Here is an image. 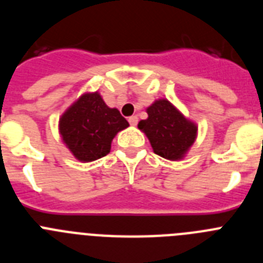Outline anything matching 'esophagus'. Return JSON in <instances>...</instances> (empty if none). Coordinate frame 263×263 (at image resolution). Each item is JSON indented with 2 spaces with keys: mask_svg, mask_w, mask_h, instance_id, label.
Listing matches in <instances>:
<instances>
[{
  "mask_svg": "<svg viewBox=\"0 0 263 263\" xmlns=\"http://www.w3.org/2000/svg\"><path fill=\"white\" fill-rule=\"evenodd\" d=\"M137 122H138V117H137V116H132V117H129V124L132 125V126H136Z\"/></svg>",
  "mask_w": 263,
  "mask_h": 263,
  "instance_id": "esophagus-1",
  "label": "esophagus"
}]
</instances>
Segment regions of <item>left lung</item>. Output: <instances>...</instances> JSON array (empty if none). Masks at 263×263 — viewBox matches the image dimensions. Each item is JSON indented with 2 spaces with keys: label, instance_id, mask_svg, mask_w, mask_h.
<instances>
[{
  "label": "left lung",
  "instance_id": "1",
  "mask_svg": "<svg viewBox=\"0 0 263 263\" xmlns=\"http://www.w3.org/2000/svg\"><path fill=\"white\" fill-rule=\"evenodd\" d=\"M147 118L138 122L153 152L168 160H182L197 137V125L188 120L167 99H158L146 108Z\"/></svg>",
  "mask_w": 263,
  "mask_h": 263
}]
</instances>
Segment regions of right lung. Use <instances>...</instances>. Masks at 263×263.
Listing matches in <instances>:
<instances>
[{"label": "right lung", "instance_id": "right-lung-1", "mask_svg": "<svg viewBox=\"0 0 263 263\" xmlns=\"http://www.w3.org/2000/svg\"><path fill=\"white\" fill-rule=\"evenodd\" d=\"M129 122L109 108L99 92H85L59 118V134L71 154L83 163L110 153L111 141Z\"/></svg>", "mask_w": 263, "mask_h": 263}]
</instances>
